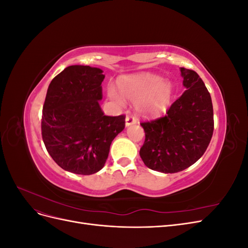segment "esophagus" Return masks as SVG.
Masks as SVG:
<instances>
[{
    "instance_id": "esophagus-1",
    "label": "esophagus",
    "mask_w": 248,
    "mask_h": 248,
    "mask_svg": "<svg viewBox=\"0 0 248 248\" xmlns=\"http://www.w3.org/2000/svg\"><path fill=\"white\" fill-rule=\"evenodd\" d=\"M125 121H126V126H130V125H133V124L137 123V119L134 118L133 116L129 115V116L126 117Z\"/></svg>"
}]
</instances>
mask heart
<instances>
[{
    "instance_id": "heart-1",
    "label": "heart",
    "mask_w": 248,
    "mask_h": 248,
    "mask_svg": "<svg viewBox=\"0 0 248 248\" xmlns=\"http://www.w3.org/2000/svg\"><path fill=\"white\" fill-rule=\"evenodd\" d=\"M118 85L121 93L115 87H108V98L118 107H124L126 98L136 102L141 114L157 116L166 111L170 104L172 86L160 77L141 73L122 78Z\"/></svg>"
}]
</instances>
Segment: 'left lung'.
Segmentation results:
<instances>
[{
  "label": "left lung",
  "instance_id": "8db88e82",
  "mask_svg": "<svg viewBox=\"0 0 248 248\" xmlns=\"http://www.w3.org/2000/svg\"><path fill=\"white\" fill-rule=\"evenodd\" d=\"M186 91L167 114L141 122L145 141L140 158L153 170L172 174L189 168L207 150L213 136V106L199 74L181 68Z\"/></svg>",
  "mask_w": 248,
  "mask_h": 248
}]
</instances>
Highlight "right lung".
<instances>
[{
    "label": "right lung",
    "mask_w": 248,
    "mask_h": 248,
    "mask_svg": "<svg viewBox=\"0 0 248 248\" xmlns=\"http://www.w3.org/2000/svg\"><path fill=\"white\" fill-rule=\"evenodd\" d=\"M102 70L72 65L50 81L41 119L42 140L59 167L92 175L106 163L112 140L125 127V116H106Z\"/></svg>",
    "instance_id": "1"
}]
</instances>
